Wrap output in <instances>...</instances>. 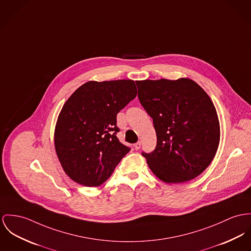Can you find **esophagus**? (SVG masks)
<instances>
[{
  "instance_id": "34e87169",
  "label": "esophagus",
  "mask_w": 251,
  "mask_h": 251,
  "mask_svg": "<svg viewBox=\"0 0 251 251\" xmlns=\"http://www.w3.org/2000/svg\"><path fill=\"white\" fill-rule=\"evenodd\" d=\"M140 147H141V142H140V141L136 142V143L135 144V150H138V149H140Z\"/></svg>"
}]
</instances>
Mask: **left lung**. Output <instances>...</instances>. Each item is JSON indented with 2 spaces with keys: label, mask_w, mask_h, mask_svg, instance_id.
<instances>
[{
  "label": "left lung",
  "mask_w": 251,
  "mask_h": 251,
  "mask_svg": "<svg viewBox=\"0 0 251 251\" xmlns=\"http://www.w3.org/2000/svg\"><path fill=\"white\" fill-rule=\"evenodd\" d=\"M138 99L153 118L156 146L144 153L152 172L167 183L202 173L218 150L220 123L212 100L195 81H135Z\"/></svg>",
  "instance_id": "8db88e82"
}]
</instances>
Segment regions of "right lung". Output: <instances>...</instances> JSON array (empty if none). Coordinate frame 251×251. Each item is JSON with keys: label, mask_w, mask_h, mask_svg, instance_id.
Here are the masks:
<instances>
[{"label": "right lung", "mask_w": 251, "mask_h": 251, "mask_svg": "<svg viewBox=\"0 0 251 251\" xmlns=\"http://www.w3.org/2000/svg\"><path fill=\"white\" fill-rule=\"evenodd\" d=\"M133 80L89 81L64 104L54 131V145L66 174L79 184L105 182L130 152L116 133V115L136 97Z\"/></svg>", "instance_id": "obj_1"}]
</instances>
